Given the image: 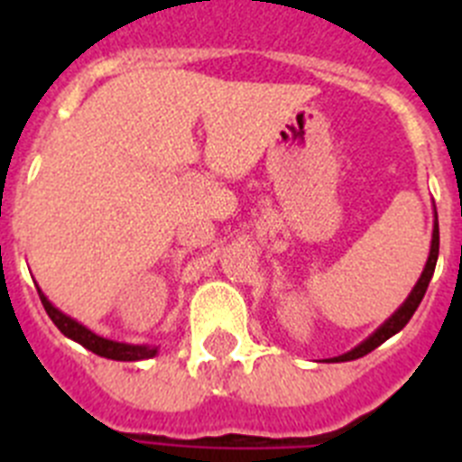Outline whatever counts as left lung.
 <instances>
[{
  "instance_id": "obj_1",
  "label": "left lung",
  "mask_w": 462,
  "mask_h": 462,
  "mask_svg": "<svg viewBox=\"0 0 462 462\" xmlns=\"http://www.w3.org/2000/svg\"><path fill=\"white\" fill-rule=\"evenodd\" d=\"M438 254H439V224H438V210H435V224H432V240H430V254H428V261L426 266H423V273L421 277H419V282L414 284V289L410 291V296L405 298V303L400 305L398 310H395L393 314H391L389 319L383 321L382 326H379L377 330H374L373 336L365 337V340L361 342V345H356L352 349V352L342 354V356H336L330 358V363H345V361H354V358H361L365 356V354H370L373 349H377L382 342H386L389 337H393L398 330H402L407 326V321L411 319V314L416 312V308H419V303L423 300V296H426V289L428 284H430L432 280V273H435V263H438Z\"/></svg>"
}]
</instances>
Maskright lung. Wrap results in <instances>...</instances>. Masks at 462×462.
I'll return each instance as SVG.
<instances>
[{
	"instance_id": "1",
	"label": "right lung",
	"mask_w": 462,
	"mask_h": 462,
	"mask_svg": "<svg viewBox=\"0 0 462 462\" xmlns=\"http://www.w3.org/2000/svg\"><path fill=\"white\" fill-rule=\"evenodd\" d=\"M39 298H41V303H43V308H46L48 317L52 319V324L62 330L64 336L71 337V340L79 342V345H83L85 349H89V352L97 354V356L110 358V361H143V358L157 356L159 352L157 345H129V342H117V340H108V337H101L97 336V333H92L88 326L80 324V321L71 319V317L64 314L62 310H57L41 289H39Z\"/></svg>"
}]
</instances>
